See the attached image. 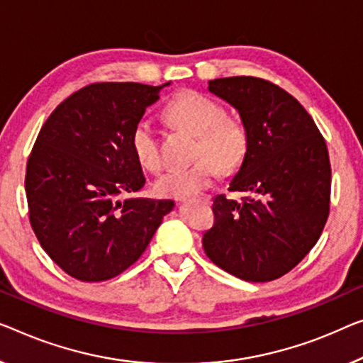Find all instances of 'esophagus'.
I'll use <instances>...</instances> for the list:
<instances>
[{
  "label": "esophagus",
  "instance_id": "34e87169",
  "mask_svg": "<svg viewBox=\"0 0 363 363\" xmlns=\"http://www.w3.org/2000/svg\"><path fill=\"white\" fill-rule=\"evenodd\" d=\"M200 199H202L205 203H210V199H212V197H210V196H205V194H203V196H202V197H200Z\"/></svg>",
  "mask_w": 363,
  "mask_h": 363
}]
</instances>
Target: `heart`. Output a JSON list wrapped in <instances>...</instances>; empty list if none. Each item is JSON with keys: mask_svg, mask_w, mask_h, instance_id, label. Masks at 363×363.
Here are the masks:
<instances>
[{"mask_svg": "<svg viewBox=\"0 0 363 363\" xmlns=\"http://www.w3.org/2000/svg\"><path fill=\"white\" fill-rule=\"evenodd\" d=\"M166 116L177 127L197 135L199 160L189 167L166 172L155 182V192L164 199L194 196L213 182L215 176L233 174L245 161L250 148V135L236 118L226 117L225 107L199 91H181L167 101ZM133 155L148 171L163 167L160 137L155 123L147 117L138 118L130 135Z\"/></svg>", "mask_w": 363, "mask_h": 363, "instance_id": "1", "label": "heart"}]
</instances>
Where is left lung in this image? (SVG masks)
<instances>
[{
	"label": "left lung",
	"mask_w": 363,
	"mask_h": 363,
	"mask_svg": "<svg viewBox=\"0 0 363 363\" xmlns=\"http://www.w3.org/2000/svg\"><path fill=\"white\" fill-rule=\"evenodd\" d=\"M208 91L240 112L250 148L228 191L213 199L215 223L202 245L210 261L246 282L290 272L323 233L331 199V163L315 121L270 81L231 77Z\"/></svg>",
	"instance_id": "left-lung-1"
}]
</instances>
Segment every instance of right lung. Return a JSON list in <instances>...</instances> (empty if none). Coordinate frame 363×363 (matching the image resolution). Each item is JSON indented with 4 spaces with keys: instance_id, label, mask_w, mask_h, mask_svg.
Segmentation results:
<instances>
[{
    "instance_id": "right-lung-1",
    "label": "right lung",
    "mask_w": 363,
    "mask_h": 363,
    "mask_svg": "<svg viewBox=\"0 0 363 363\" xmlns=\"http://www.w3.org/2000/svg\"><path fill=\"white\" fill-rule=\"evenodd\" d=\"M94 83L67 97L27 160L34 233L53 262L81 282H102L142 256L172 200H117L145 186L130 135L164 86Z\"/></svg>"
}]
</instances>
